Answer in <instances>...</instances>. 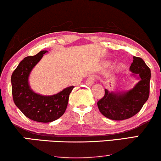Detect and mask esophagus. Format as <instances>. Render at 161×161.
Masks as SVG:
<instances>
[{"label": "esophagus", "mask_w": 161, "mask_h": 161, "mask_svg": "<svg viewBox=\"0 0 161 161\" xmlns=\"http://www.w3.org/2000/svg\"><path fill=\"white\" fill-rule=\"evenodd\" d=\"M95 82V76L93 75L88 76L86 79V84L87 85H92Z\"/></svg>", "instance_id": "34e87169"}]
</instances>
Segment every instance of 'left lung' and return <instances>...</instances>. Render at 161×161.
<instances>
[{
  "label": "left lung",
  "instance_id": "8db88e82",
  "mask_svg": "<svg viewBox=\"0 0 161 161\" xmlns=\"http://www.w3.org/2000/svg\"><path fill=\"white\" fill-rule=\"evenodd\" d=\"M130 70L139 75L140 81L131 90L123 93H110L105 89L103 98L97 102L102 114L113 120H123L135 116L149 97L151 70L140 57H133Z\"/></svg>",
  "mask_w": 161,
  "mask_h": 161
}]
</instances>
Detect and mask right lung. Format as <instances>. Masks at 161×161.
Segmentation results:
<instances>
[{
    "mask_svg": "<svg viewBox=\"0 0 161 161\" xmlns=\"http://www.w3.org/2000/svg\"><path fill=\"white\" fill-rule=\"evenodd\" d=\"M47 52L42 50L35 56L25 57L13 71L11 77L13 101L21 111L32 120L50 123L62 117L68 106L69 96L74 86H70L53 96L34 93L29 86L30 71Z\"/></svg>",
    "mask_w": 161,
    "mask_h": 161,
    "instance_id": "right-lung-1",
    "label": "right lung"
}]
</instances>
